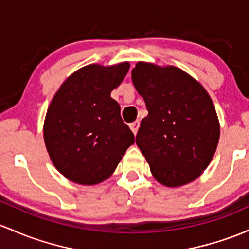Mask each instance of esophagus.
Listing matches in <instances>:
<instances>
[{
	"label": "esophagus",
	"instance_id": "1",
	"mask_svg": "<svg viewBox=\"0 0 249 249\" xmlns=\"http://www.w3.org/2000/svg\"><path fill=\"white\" fill-rule=\"evenodd\" d=\"M130 129L132 130V132L136 135V133L138 132V129H139V120H136V122L131 123V124H130Z\"/></svg>",
	"mask_w": 249,
	"mask_h": 249
}]
</instances>
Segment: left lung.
Here are the masks:
<instances>
[{"label": "left lung", "mask_w": 249, "mask_h": 249, "mask_svg": "<svg viewBox=\"0 0 249 249\" xmlns=\"http://www.w3.org/2000/svg\"><path fill=\"white\" fill-rule=\"evenodd\" d=\"M131 76L149 112L142 120L136 144L155 178L166 187L197 178L209 165L220 138L209 94L177 67L138 62Z\"/></svg>", "instance_id": "1"}]
</instances>
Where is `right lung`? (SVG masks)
Wrapping results in <instances>:
<instances>
[{
  "label": "right lung",
  "mask_w": 249,
  "mask_h": 249,
  "mask_svg": "<svg viewBox=\"0 0 249 249\" xmlns=\"http://www.w3.org/2000/svg\"><path fill=\"white\" fill-rule=\"evenodd\" d=\"M129 62L111 67L89 65L61 85L43 126L46 147L55 168L79 184L108 178L135 143V136L111 98L129 72Z\"/></svg>",
  "instance_id": "1"
}]
</instances>
